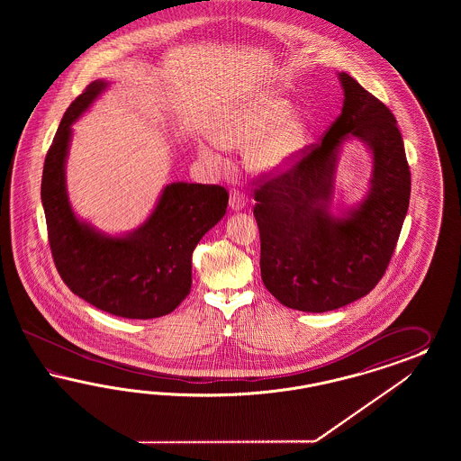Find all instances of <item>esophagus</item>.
Returning a JSON list of instances; mask_svg holds the SVG:
<instances>
[{"label": "esophagus", "mask_w": 461, "mask_h": 461, "mask_svg": "<svg viewBox=\"0 0 461 461\" xmlns=\"http://www.w3.org/2000/svg\"><path fill=\"white\" fill-rule=\"evenodd\" d=\"M249 204V197L243 194V193H231L230 194V210L231 211H241L247 208Z\"/></svg>", "instance_id": "34e87169"}]
</instances>
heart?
Returning <instances> with one entry per match:
<instances>
[{"label": "heart", "mask_w": 461, "mask_h": 461, "mask_svg": "<svg viewBox=\"0 0 461 461\" xmlns=\"http://www.w3.org/2000/svg\"><path fill=\"white\" fill-rule=\"evenodd\" d=\"M293 103L276 93H257L208 126L211 141L226 150H247L251 172L276 177L295 167L307 152L312 130L304 116L293 113ZM199 158L214 170L224 160L214 145L199 143Z\"/></svg>", "instance_id": "1"}]
</instances>
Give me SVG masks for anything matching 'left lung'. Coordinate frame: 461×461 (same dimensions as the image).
<instances>
[{
  "label": "left lung",
  "instance_id": "obj_1",
  "mask_svg": "<svg viewBox=\"0 0 461 461\" xmlns=\"http://www.w3.org/2000/svg\"><path fill=\"white\" fill-rule=\"evenodd\" d=\"M343 108L321 143L255 194L260 272L280 304L326 312L370 293L391 262L404 223L411 172L391 110L345 72ZM351 139L366 145L373 172L363 197L335 205V170Z\"/></svg>",
  "mask_w": 461,
  "mask_h": 461
}]
</instances>
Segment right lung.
Masks as SVG:
<instances>
[{"instance_id":"right-lung-1","label":"right lung","mask_w":461,"mask_h":461,"mask_svg":"<svg viewBox=\"0 0 461 461\" xmlns=\"http://www.w3.org/2000/svg\"><path fill=\"white\" fill-rule=\"evenodd\" d=\"M110 87L96 79L68 108L45 157L42 206L57 270L72 293L128 320L172 312L191 291L193 251L228 206L221 185H164L149 218L126 233H106L70 204L66 181L72 125Z\"/></svg>"}]
</instances>
